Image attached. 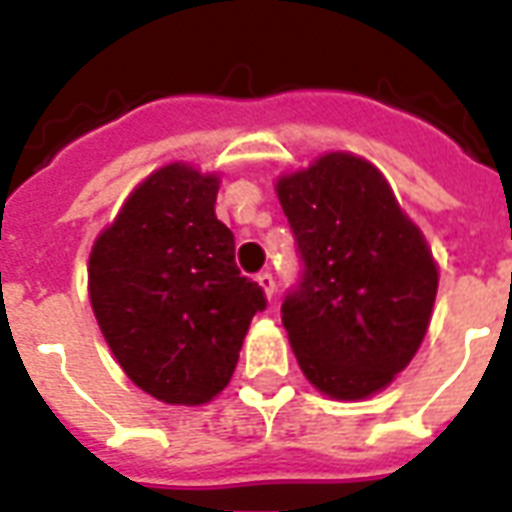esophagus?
I'll list each match as a JSON object with an SVG mask.
<instances>
[{
	"mask_svg": "<svg viewBox=\"0 0 512 512\" xmlns=\"http://www.w3.org/2000/svg\"><path fill=\"white\" fill-rule=\"evenodd\" d=\"M256 283L261 286V292L272 300V294H275V278H272V272H259V275H256Z\"/></svg>",
	"mask_w": 512,
	"mask_h": 512,
	"instance_id": "esophagus-1",
	"label": "esophagus"
}]
</instances>
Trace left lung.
Returning <instances> with one entry per match:
<instances>
[{"instance_id": "8db88e82", "label": "left lung", "mask_w": 512, "mask_h": 512, "mask_svg": "<svg viewBox=\"0 0 512 512\" xmlns=\"http://www.w3.org/2000/svg\"><path fill=\"white\" fill-rule=\"evenodd\" d=\"M300 278L281 319L302 374L333 398L379 393L423 343L434 256L387 179L363 158L324 155L278 182Z\"/></svg>"}]
</instances>
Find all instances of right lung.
<instances>
[{"label": "right lung", "instance_id": "obj_1", "mask_svg": "<svg viewBox=\"0 0 512 512\" xmlns=\"http://www.w3.org/2000/svg\"><path fill=\"white\" fill-rule=\"evenodd\" d=\"M218 177L171 163L138 185L89 256V300L125 374L166 404L229 384L248 324L267 308L215 218Z\"/></svg>", "mask_w": 512, "mask_h": 512}]
</instances>
